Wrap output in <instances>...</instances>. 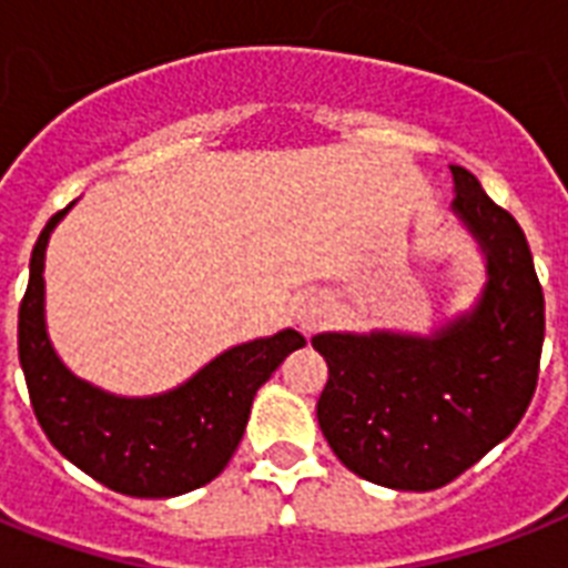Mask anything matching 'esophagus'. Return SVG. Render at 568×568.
<instances>
[{
  "label": "esophagus",
  "instance_id": "obj_1",
  "mask_svg": "<svg viewBox=\"0 0 568 568\" xmlns=\"http://www.w3.org/2000/svg\"><path fill=\"white\" fill-rule=\"evenodd\" d=\"M326 317H329V303H326V297H306L300 303L297 324L306 332H315L317 326H324Z\"/></svg>",
  "mask_w": 568,
  "mask_h": 568
}]
</instances>
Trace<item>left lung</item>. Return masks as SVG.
Returning <instances> with one entry per match:
<instances>
[{
  "instance_id": "obj_1",
  "label": "left lung",
  "mask_w": 568,
  "mask_h": 568,
  "mask_svg": "<svg viewBox=\"0 0 568 568\" xmlns=\"http://www.w3.org/2000/svg\"><path fill=\"white\" fill-rule=\"evenodd\" d=\"M460 221L487 256L478 306L428 338L315 335L329 364L317 423L341 464L394 490H437L467 473L531 405L546 300L531 247L476 174L452 165Z\"/></svg>"
}]
</instances>
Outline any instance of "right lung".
I'll list each match as a JSON object with an SVG mask.
<instances>
[{"label":"right lung","mask_w":568,"mask_h":568,"mask_svg":"<svg viewBox=\"0 0 568 568\" xmlns=\"http://www.w3.org/2000/svg\"><path fill=\"white\" fill-rule=\"evenodd\" d=\"M67 210L54 212L37 239L20 303V364L37 423L63 458L110 490L136 499L197 490L227 467L256 390L306 338L283 329L233 347L178 390L149 399H124L75 379L54 356L43 321L45 242Z\"/></svg>","instance_id":"obj_1"}]
</instances>
